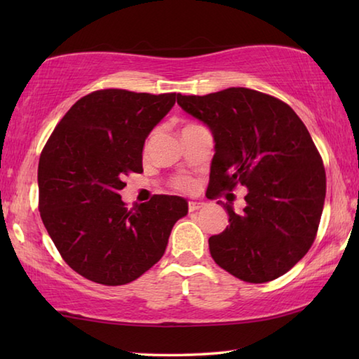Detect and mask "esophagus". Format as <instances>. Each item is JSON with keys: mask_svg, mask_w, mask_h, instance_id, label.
<instances>
[{"mask_svg": "<svg viewBox=\"0 0 359 359\" xmlns=\"http://www.w3.org/2000/svg\"><path fill=\"white\" fill-rule=\"evenodd\" d=\"M205 207V203L203 202H188V210L189 211H197V210H201V208H203Z\"/></svg>", "mask_w": 359, "mask_h": 359, "instance_id": "esophagus-1", "label": "esophagus"}]
</instances>
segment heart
<instances>
[{"label":"heart","mask_w":359,"mask_h":359,"mask_svg":"<svg viewBox=\"0 0 359 359\" xmlns=\"http://www.w3.org/2000/svg\"><path fill=\"white\" fill-rule=\"evenodd\" d=\"M172 187L180 189V191H191L194 188V180L189 177H177L172 180Z\"/></svg>","instance_id":"heart-1"}]
</instances>
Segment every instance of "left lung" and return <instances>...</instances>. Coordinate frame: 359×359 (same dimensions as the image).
Listing matches in <instances>:
<instances>
[{
  "label": "left lung",
  "instance_id": "1",
  "mask_svg": "<svg viewBox=\"0 0 359 359\" xmlns=\"http://www.w3.org/2000/svg\"><path fill=\"white\" fill-rule=\"evenodd\" d=\"M177 103L215 139L210 199L238 184L248 189L241 212L222 202L230 225L208 239L211 257L251 284L285 274L313 243L325 199V170L306 125L287 103L248 88L179 94Z\"/></svg>",
  "mask_w": 359,
  "mask_h": 359
}]
</instances>
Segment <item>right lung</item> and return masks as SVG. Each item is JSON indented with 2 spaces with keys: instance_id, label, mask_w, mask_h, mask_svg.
Returning <instances> with one entry per match:
<instances>
[{
  "instance_id": "add662e5",
  "label": "right lung",
  "mask_w": 359,
  "mask_h": 359,
  "mask_svg": "<svg viewBox=\"0 0 359 359\" xmlns=\"http://www.w3.org/2000/svg\"><path fill=\"white\" fill-rule=\"evenodd\" d=\"M179 94L103 89L80 98L46 143L38 163L40 215L72 270L125 285L163 256L174 224L188 215L179 196L125 207V175L142 172L144 140Z\"/></svg>"
}]
</instances>
